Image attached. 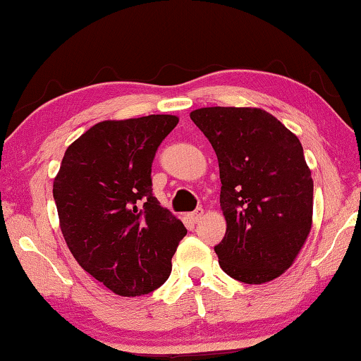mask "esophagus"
<instances>
[{
  "label": "esophagus",
  "mask_w": 361,
  "mask_h": 361,
  "mask_svg": "<svg viewBox=\"0 0 361 361\" xmlns=\"http://www.w3.org/2000/svg\"><path fill=\"white\" fill-rule=\"evenodd\" d=\"M204 215V210L202 209H196L194 212H191V214H188V220H190V223H197L199 220H201V216Z\"/></svg>",
  "instance_id": "esophagus-1"
}]
</instances>
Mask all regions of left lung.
I'll return each mask as SVG.
<instances>
[{"instance_id":"8db88e82","label":"left lung","mask_w":361,"mask_h":361,"mask_svg":"<svg viewBox=\"0 0 361 361\" xmlns=\"http://www.w3.org/2000/svg\"><path fill=\"white\" fill-rule=\"evenodd\" d=\"M190 117L219 159L221 270L241 283L271 281L293 265L312 230L313 180L300 141L257 107H202Z\"/></svg>"}]
</instances>
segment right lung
Segmentation results:
<instances>
[{
	"label": "right lung",
	"mask_w": 361,
	"mask_h": 361,
	"mask_svg": "<svg viewBox=\"0 0 361 361\" xmlns=\"http://www.w3.org/2000/svg\"><path fill=\"white\" fill-rule=\"evenodd\" d=\"M175 116L104 120L67 147L53 196L78 265L123 297L149 294L171 271L183 223L152 196L157 147Z\"/></svg>",
	"instance_id": "add662e5"
}]
</instances>
